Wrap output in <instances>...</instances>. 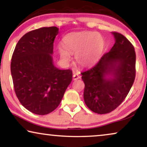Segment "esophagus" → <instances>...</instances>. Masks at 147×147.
<instances>
[{"label":"esophagus","instance_id":"34e87169","mask_svg":"<svg viewBox=\"0 0 147 147\" xmlns=\"http://www.w3.org/2000/svg\"><path fill=\"white\" fill-rule=\"evenodd\" d=\"M80 76L77 74H75L73 75V80H78V79H80Z\"/></svg>","mask_w":147,"mask_h":147}]
</instances>
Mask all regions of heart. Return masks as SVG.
<instances>
[{"mask_svg":"<svg viewBox=\"0 0 147 147\" xmlns=\"http://www.w3.org/2000/svg\"><path fill=\"white\" fill-rule=\"evenodd\" d=\"M104 44V38L100 33L92 31L74 32L63 37V47L59 45L58 51L65 61L70 59V54H76L77 63L82 67H88L98 61Z\"/></svg>","mask_w":147,"mask_h":147,"instance_id":"1","label":"heart"}]
</instances>
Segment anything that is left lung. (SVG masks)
<instances>
[{"label": "left lung", "mask_w": 147, "mask_h": 147, "mask_svg": "<svg viewBox=\"0 0 147 147\" xmlns=\"http://www.w3.org/2000/svg\"><path fill=\"white\" fill-rule=\"evenodd\" d=\"M112 34L115 43L110 51L93 67L81 74L85 84L84 102L92 112L100 114L115 110L126 98L135 79L133 45L122 34Z\"/></svg>", "instance_id": "obj_1"}]
</instances>
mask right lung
Returning a JSON list of instances; mask_svg holds the SVG:
<instances>
[{"mask_svg":"<svg viewBox=\"0 0 147 147\" xmlns=\"http://www.w3.org/2000/svg\"><path fill=\"white\" fill-rule=\"evenodd\" d=\"M59 29L42 27L28 32L16 45L11 71L14 89L29 111L45 115L59 105L72 80V71L53 65L51 55Z\"/></svg>","mask_w":147,"mask_h":147,"instance_id":"right-lung-1","label":"right lung"}]
</instances>
